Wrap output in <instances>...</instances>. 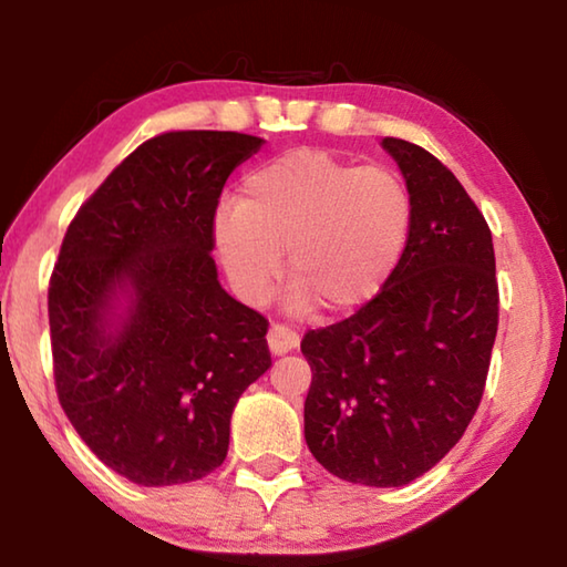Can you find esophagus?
Masks as SVG:
<instances>
[{
  "instance_id": "obj_1",
  "label": "esophagus",
  "mask_w": 567,
  "mask_h": 567,
  "mask_svg": "<svg viewBox=\"0 0 567 567\" xmlns=\"http://www.w3.org/2000/svg\"><path fill=\"white\" fill-rule=\"evenodd\" d=\"M267 344H270L272 354H287L300 348V334L285 328V324H272L270 332H267Z\"/></svg>"
}]
</instances>
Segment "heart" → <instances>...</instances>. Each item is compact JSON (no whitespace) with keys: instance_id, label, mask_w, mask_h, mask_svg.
<instances>
[{"instance_id":"b5f03b06","label":"heart","mask_w":567,"mask_h":567,"mask_svg":"<svg viewBox=\"0 0 567 567\" xmlns=\"http://www.w3.org/2000/svg\"><path fill=\"white\" fill-rule=\"evenodd\" d=\"M412 195L395 169L358 167L322 150H295L247 172L237 205L215 213L225 275L262 305L282 275L292 312L348 315L385 290L408 249Z\"/></svg>"}]
</instances>
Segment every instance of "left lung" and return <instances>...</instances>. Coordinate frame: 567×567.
Returning a JSON list of instances; mask_svg holds the SVG:
<instances>
[{
    "mask_svg": "<svg viewBox=\"0 0 567 567\" xmlns=\"http://www.w3.org/2000/svg\"><path fill=\"white\" fill-rule=\"evenodd\" d=\"M412 195L395 275L352 318L310 330L305 440L332 475L400 487L463 437L485 390L497 334L493 235L443 162L385 137Z\"/></svg>",
    "mask_w": 567,
    "mask_h": 567,
    "instance_id": "8db88e82",
    "label": "left lung"
}]
</instances>
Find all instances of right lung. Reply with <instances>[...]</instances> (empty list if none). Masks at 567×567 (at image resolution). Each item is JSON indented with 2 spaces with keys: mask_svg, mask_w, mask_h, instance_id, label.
<instances>
[{
  "mask_svg": "<svg viewBox=\"0 0 567 567\" xmlns=\"http://www.w3.org/2000/svg\"><path fill=\"white\" fill-rule=\"evenodd\" d=\"M265 140L167 132L80 207L50 282L54 382L114 473L145 487L223 465L243 392L270 370L267 320L217 280L213 223L227 177Z\"/></svg>",
  "mask_w": 567,
  "mask_h": 567,
  "instance_id": "add662e5",
  "label": "right lung"
}]
</instances>
